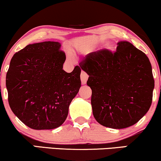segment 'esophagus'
Masks as SVG:
<instances>
[{"instance_id":"34e87169","label":"esophagus","mask_w":161,"mask_h":161,"mask_svg":"<svg viewBox=\"0 0 161 161\" xmlns=\"http://www.w3.org/2000/svg\"><path fill=\"white\" fill-rule=\"evenodd\" d=\"M80 76H81V81H82V85L86 84L87 79H88V75H87L85 71H82Z\"/></svg>"}]
</instances>
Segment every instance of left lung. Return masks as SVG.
<instances>
[{
    "label": "left lung",
    "mask_w": 161,
    "mask_h": 161,
    "mask_svg": "<svg viewBox=\"0 0 161 161\" xmlns=\"http://www.w3.org/2000/svg\"><path fill=\"white\" fill-rule=\"evenodd\" d=\"M88 74L91 105L102 125L120 129L135 125L152 105L154 80L146 55L126 41L117 50L89 53L79 64Z\"/></svg>",
    "instance_id": "8db88e82"
}]
</instances>
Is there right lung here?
<instances>
[{"instance_id": "add662e5", "label": "right lung", "mask_w": 161, "mask_h": 161, "mask_svg": "<svg viewBox=\"0 0 161 161\" xmlns=\"http://www.w3.org/2000/svg\"><path fill=\"white\" fill-rule=\"evenodd\" d=\"M57 42L29 44L14 55L6 85L10 108L36 130L53 129L65 121L69 105L81 87V68L63 70L64 52Z\"/></svg>"}]
</instances>
